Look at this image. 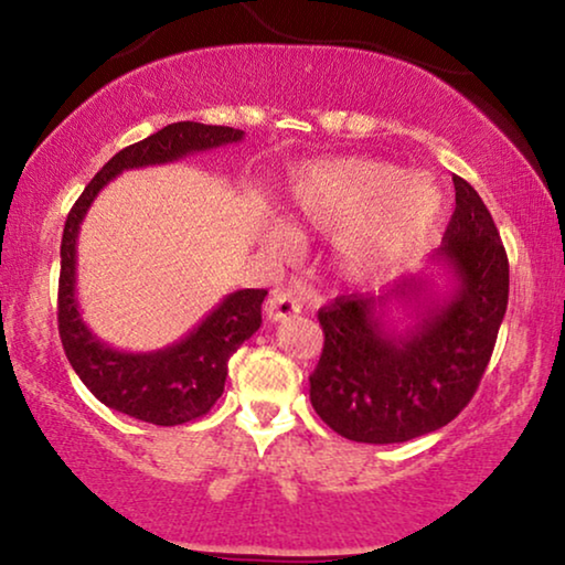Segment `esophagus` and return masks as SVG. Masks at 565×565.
<instances>
[{"mask_svg": "<svg viewBox=\"0 0 565 565\" xmlns=\"http://www.w3.org/2000/svg\"><path fill=\"white\" fill-rule=\"evenodd\" d=\"M300 308H303V306H300V300L296 298V292L275 290L273 296L267 298L265 311H267V319L269 321H285V319H290V316H298Z\"/></svg>", "mask_w": 565, "mask_h": 565, "instance_id": "34e87169", "label": "esophagus"}]
</instances>
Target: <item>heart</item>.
<instances>
[{"label": "heart", "mask_w": 565, "mask_h": 565, "mask_svg": "<svg viewBox=\"0 0 565 565\" xmlns=\"http://www.w3.org/2000/svg\"><path fill=\"white\" fill-rule=\"evenodd\" d=\"M445 195L435 177L408 174L383 159L339 157L298 169L290 188V218L300 226L342 231L339 262L352 277H388L427 244L439 223ZM288 231H267L280 249Z\"/></svg>", "instance_id": "heart-1"}]
</instances>
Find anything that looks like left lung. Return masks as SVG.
Wrapping results in <instances>:
<instances>
[{"label":"left lung","mask_w":565,"mask_h":565,"mask_svg":"<svg viewBox=\"0 0 565 565\" xmlns=\"http://www.w3.org/2000/svg\"><path fill=\"white\" fill-rule=\"evenodd\" d=\"M455 213L435 252L452 275V292L422 303V277H404L388 296H339L319 311L321 360L311 404L337 435L391 445L450 424L481 383L509 300V259L489 207L462 177ZM419 299L406 335L384 329L387 300Z\"/></svg>","instance_id":"8db88e82"}]
</instances>
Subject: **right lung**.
<instances>
[{
    "mask_svg": "<svg viewBox=\"0 0 565 565\" xmlns=\"http://www.w3.org/2000/svg\"><path fill=\"white\" fill-rule=\"evenodd\" d=\"M244 138V130L205 122H172L115 153L66 215L61 238L58 334L74 373L97 401L134 419L177 427L200 419L221 398L228 360L262 323L267 290H236L221 300L188 337L157 352H120L92 334L76 303V236L92 200L126 169L167 164L190 153L218 149Z\"/></svg>",
    "mask_w": 565,
    "mask_h": 565,
    "instance_id": "obj_1",
    "label": "right lung"
}]
</instances>
